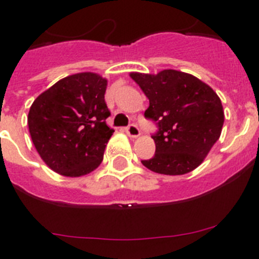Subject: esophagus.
Here are the masks:
<instances>
[{
  "label": "esophagus",
  "mask_w": 259,
  "mask_h": 259,
  "mask_svg": "<svg viewBox=\"0 0 259 259\" xmlns=\"http://www.w3.org/2000/svg\"><path fill=\"white\" fill-rule=\"evenodd\" d=\"M125 132H127V135L130 137H139L140 136V130H139V127H137L136 124H130L127 128H125Z\"/></svg>",
  "instance_id": "esophagus-1"
}]
</instances>
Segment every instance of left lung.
<instances>
[{"instance_id": "obj_1", "label": "left lung", "mask_w": 259, "mask_h": 259, "mask_svg": "<svg viewBox=\"0 0 259 259\" xmlns=\"http://www.w3.org/2000/svg\"><path fill=\"white\" fill-rule=\"evenodd\" d=\"M149 98L145 118L155 122V154L141 163L163 175H184L209 154L224 123L221 98L196 76L176 70L157 75L131 72Z\"/></svg>"}]
</instances>
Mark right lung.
<instances>
[{"instance_id": "obj_1", "label": "right lung", "mask_w": 259, "mask_h": 259, "mask_svg": "<svg viewBox=\"0 0 259 259\" xmlns=\"http://www.w3.org/2000/svg\"><path fill=\"white\" fill-rule=\"evenodd\" d=\"M107 80L93 72L70 75L36 98L28 113L31 139L53 171L77 178L101 164L114 130L106 124Z\"/></svg>"}]
</instances>
